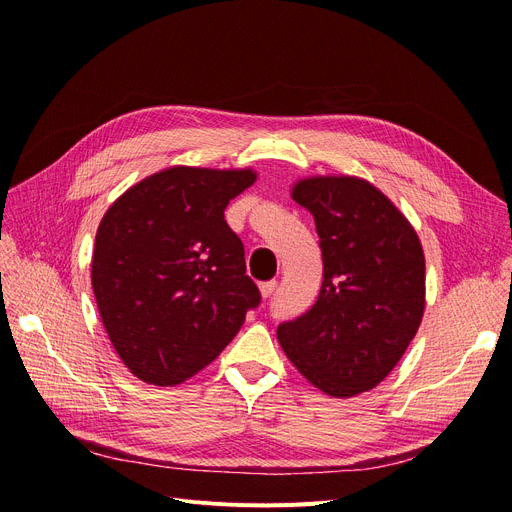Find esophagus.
<instances>
[{"label":"esophagus","instance_id":"esophagus-1","mask_svg":"<svg viewBox=\"0 0 512 512\" xmlns=\"http://www.w3.org/2000/svg\"><path fill=\"white\" fill-rule=\"evenodd\" d=\"M276 280H270V282H261L259 284V292H261V297L263 299H267V297H272V294H274V290H276Z\"/></svg>","mask_w":512,"mask_h":512}]
</instances>
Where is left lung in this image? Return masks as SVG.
I'll return each instance as SVG.
<instances>
[{
	"label": "left lung",
	"instance_id": "obj_1",
	"mask_svg": "<svg viewBox=\"0 0 512 512\" xmlns=\"http://www.w3.org/2000/svg\"><path fill=\"white\" fill-rule=\"evenodd\" d=\"M290 197L313 215L324 282L315 305L278 328V342L317 390L363 394L388 378L421 326V240L407 215L359 176H307Z\"/></svg>",
	"mask_w": 512,
	"mask_h": 512
}]
</instances>
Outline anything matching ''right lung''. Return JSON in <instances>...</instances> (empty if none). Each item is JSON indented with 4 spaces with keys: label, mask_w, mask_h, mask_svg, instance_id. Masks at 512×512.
I'll list each match as a JSON object with an SVG mask.
<instances>
[{
    "label": "right lung",
    "mask_w": 512,
    "mask_h": 512,
    "mask_svg": "<svg viewBox=\"0 0 512 512\" xmlns=\"http://www.w3.org/2000/svg\"><path fill=\"white\" fill-rule=\"evenodd\" d=\"M253 168L172 166L132 184L103 213L91 284L103 328L132 375L176 386L205 369L257 307L226 205Z\"/></svg>",
    "instance_id": "1"
}]
</instances>
